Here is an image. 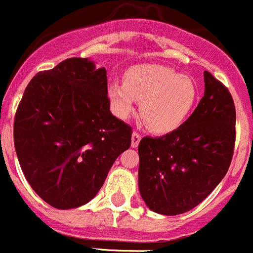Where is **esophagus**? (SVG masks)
I'll use <instances>...</instances> for the list:
<instances>
[{"label": "esophagus", "instance_id": "34e87169", "mask_svg": "<svg viewBox=\"0 0 253 253\" xmlns=\"http://www.w3.org/2000/svg\"><path fill=\"white\" fill-rule=\"evenodd\" d=\"M140 139H142V135H140L139 133H136V131H134V133L131 134V147L133 148L138 147Z\"/></svg>", "mask_w": 253, "mask_h": 253}]
</instances>
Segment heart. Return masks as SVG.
<instances>
[{"mask_svg":"<svg viewBox=\"0 0 253 253\" xmlns=\"http://www.w3.org/2000/svg\"><path fill=\"white\" fill-rule=\"evenodd\" d=\"M198 90L189 76L180 75L163 65H136L128 69L124 84L109 85V98L115 114L130 117L135 101L148 128L157 134H169L188 119L197 101Z\"/></svg>","mask_w":253,"mask_h":253,"instance_id":"heart-1","label":"heart"}]
</instances>
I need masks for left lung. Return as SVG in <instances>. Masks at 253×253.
I'll list each match as a JSON object with an SVG mask.
<instances>
[{
    "label": "left lung",
    "mask_w": 253,
    "mask_h": 253,
    "mask_svg": "<svg viewBox=\"0 0 253 253\" xmlns=\"http://www.w3.org/2000/svg\"><path fill=\"white\" fill-rule=\"evenodd\" d=\"M205 95L172 133L145 136L139 152V192L153 212L177 216L216 188L232 161L236 109L228 89L205 71Z\"/></svg>",
    "instance_id": "left-lung-1"
}]
</instances>
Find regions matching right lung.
I'll use <instances>...</instances> for the list:
<instances>
[{"label": "right lung", "mask_w": 253, "mask_h": 253, "mask_svg": "<svg viewBox=\"0 0 253 253\" xmlns=\"http://www.w3.org/2000/svg\"><path fill=\"white\" fill-rule=\"evenodd\" d=\"M15 149L31 188L57 210L91 201L129 149L131 128L110 113L104 68L71 57L36 74L13 125Z\"/></svg>", "instance_id": "1"}]
</instances>
